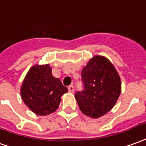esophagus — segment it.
<instances>
[{"mask_svg":"<svg viewBox=\"0 0 146 146\" xmlns=\"http://www.w3.org/2000/svg\"><path fill=\"white\" fill-rule=\"evenodd\" d=\"M68 89H69V92H73V91H74V88H73V85H70V86L68 87Z\"/></svg>","mask_w":146,"mask_h":146,"instance_id":"obj_1","label":"esophagus"}]
</instances>
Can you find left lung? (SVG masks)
Wrapping results in <instances>:
<instances>
[{"label": "left lung", "mask_w": 146, "mask_h": 146, "mask_svg": "<svg viewBox=\"0 0 146 146\" xmlns=\"http://www.w3.org/2000/svg\"><path fill=\"white\" fill-rule=\"evenodd\" d=\"M84 90L75 94L81 112L97 119L110 111L121 93V79L110 60L96 55L88 62L81 73Z\"/></svg>", "instance_id": "left-lung-1"}]
</instances>
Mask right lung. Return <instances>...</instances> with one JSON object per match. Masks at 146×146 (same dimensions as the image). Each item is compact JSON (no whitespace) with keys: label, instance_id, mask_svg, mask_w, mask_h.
I'll return each mask as SVG.
<instances>
[{"label":"right lung","instance_id":"add662e5","mask_svg":"<svg viewBox=\"0 0 146 146\" xmlns=\"http://www.w3.org/2000/svg\"><path fill=\"white\" fill-rule=\"evenodd\" d=\"M68 92L58 78L52 75L48 64H36L23 80L20 95L23 103L37 115H47L58 109L62 96Z\"/></svg>","mask_w":146,"mask_h":146}]
</instances>
